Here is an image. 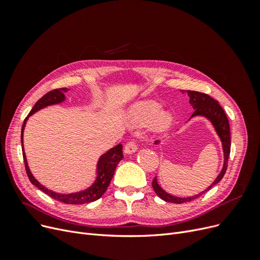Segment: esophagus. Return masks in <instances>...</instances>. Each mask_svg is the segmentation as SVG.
Listing matches in <instances>:
<instances>
[{
  "mask_svg": "<svg viewBox=\"0 0 260 260\" xmlns=\"http://www.w3.org/2000/svg\"><path fill=\"white\" fill-rule=\"evenodd\" d=\"M137 149H138L137 144L135 142H132V141H130V142H128L127 144H125V146L123 148V152H124V154L130 155V154L136 153Z\"/></svg>",
  "mask_w": 260,
  "mask_h": 260,
  "instance_id": "obj_1",
  "label": "esophagus"
}]
</instances>
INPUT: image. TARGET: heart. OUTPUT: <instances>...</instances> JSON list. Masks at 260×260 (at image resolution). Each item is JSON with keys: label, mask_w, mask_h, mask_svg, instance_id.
<instances>
[{"label": "heart", "mask_w": 260, "mask_h": 260, "mask_svg": "<svg viewBox=\"0 0 260 260\" xmlns=\"http://www.w3.org/2000/svg\"><path fill=\"white\" fill-rule=\"evenodd\" d=\"M129 127L148 128L154 135H164L175 124V117L169 112L161 111V105L155 101H142L133 104L124 116Z\"/></svg>", "instance_id": "heart-1"}]
</instances>
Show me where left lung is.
Wrapping results in <instances>:
<instances>
[{"mask_svg": "<svg viewBox=\"0 0 260 260\" xmlns=\"http://www.w3.org/2000/svg\"><path fill=\"white\" fill-rule=\"evenodd\" d=\"M181 92L187 94L188 102H190V104L192 105V107L194 109L191 118L187 121H190L194 117H204V118H206V119L211 123L212 127H214L217 136L219 137L220 141H221L222 151H223V165H222V169H221V171H220V174L217 176L214 182H212L206 188V190H204L201 193L196 194L194 196H188V198H178V196L169 194L159 185L158 179H157V177H155L153 180L152 185H153V188H154L155 193L157 194V196H158L159 199H161L165 202L175 203V204H182V203L190 202V201L198 199L204 193L210 190L212 186L216 185L218 182H220L226 171L228 159H229L230 148H231L229 120H228V117H226L224 111L222 109V107L219 105L218 102L212 98H210L209 95H207V94H205V93L190 91V90H186V91L181 90ZM160 143H161V141H157V142H155L156 145H160Z\"/></svg>", "mask_w": 260, "mask_h": 260, "instance_id": "1", "label": "left lung"}]
</instances>
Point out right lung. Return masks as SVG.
I'll return each mask as SVG.
<instances>
[{"label":"right lung","instance_id":"right-lung-1","mask_svg":"<svg viewBox=\"0 0 260 260\" xmlns=\"http://www.w3.org/2000/svg\"><path fill=\"white\" fill-rule=\"evenodd\" d=\"M69 91L67 88H61L57 90H53L49 93H46L40 100H39L35 106L31 109V112L27 116V118L23 121L22 128H21V146H22V156L23 161H25V167L28 178L30 182L34 185H36L39 190H41L45 194L51 196L52 199L59 201L61 203L72 204V205H79V204H88L95 202L99 199H101L103 194L106 192L107 187L111 183V180L115 174V170L117 165L122 159V145L118 144L112 148H109L108 151L102 154L99 157V160L96 162V169H95V180L93 181V183L84 188V190L73 192V193H58L46 187L45 185L41 184L39 181L35 178L32 172L30 171V168L28 166V160L26 157L25 149H23V131H25L26 123L29 119L30 116H32L35 113L39 112L40 109H43L45 107H49L52 105H58L64 103L66 101L65 92Z\"/></svg>","mask_w":260,"mask_h":260}]
</instances>
